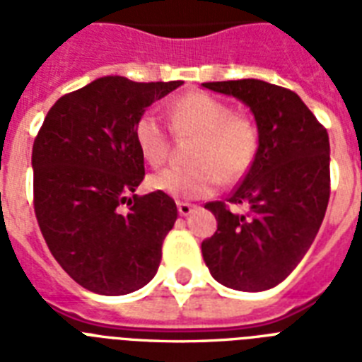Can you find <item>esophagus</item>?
Segmentation results:
<instances>
[{
	"label": "esophagus",
	"instance_id": "obj_1",
	"mask_svg": "<svg viewBox=\"0 0 362 362\" xmlns=\"http://www.w3.org/2000/svg\"><path fill=\"white\" fill-rule=\"evenodd\" d=\"M193 209H195V206L189 203H178V214L180 216H189L193 212Z\"/></svg>",
	"mask_w": 362,
	"mask_h": 362
}]
</instances>
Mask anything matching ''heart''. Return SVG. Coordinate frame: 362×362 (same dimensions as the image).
Segmentation results:
<instances>
[{
	"label": "heart",
	"mask_w": 362,
	"mask_h": 362,
	"mask_svg": "<svg viewBox=\"0 0 362 362\" xmlns=\"http://www.w3.org/2000/svg\"><path fill=\"white\" fill-rule=\"evenodd\" d=\"M170 127L178 135H195L192 165L167 167L148 178L153 192L175 199L210 197L220 187L238 182L257 158L259 127L253 118L235 112L223 99L206 92H187L169 107ZM136 148L150 165H161L169 153L170 135L158 115L144 112L133 125Z\"/></svg>",
	"instance_id": "heart-1"
}]
</instances>
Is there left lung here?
Wrapping results in <instances>:
<instances>
[{
	"mask_svg": "<svg viewBox=\"0 0 362 362\" xmlns=\"http://www.w3.org/2000/svg\"><path fill=\"white\" fill-rule=\"evenodd\" d=\"M246 103L257 122V158L225 201L204 204L218 229L203 240L214 280L237 291L278 286L300 263L325 218L331 195L327 129L297 93L255 78L204 82ZM246 206L235 213L230 204Z\"/></svg>",
	"mask_w": 362,
	"mask_h": 362,
	"instance_id": "8db88e82",
	"label": "left lung"
}]
</instances>
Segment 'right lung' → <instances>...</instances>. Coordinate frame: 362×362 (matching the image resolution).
Listing matches in <instances>:
<instances>
[{
	"label": "right lung",
	"instance_id": "add662e5",
	"mask_svg": "<svg viewBox=\"0 0 362 362\" xmlns=\"http://www.w3.org/2000/svg\"><path fill=\"white\" fill-rule=\"evenodd\" d=\"M182 84L103 76L59 98L37 133V223L54 259L88 291L127 295L158 272L178 210L167 193L135 195L144 158L133 125Z\"/></svg>",
	"mask_w": 362,
	"mask_h": 362
}]
</instances>
